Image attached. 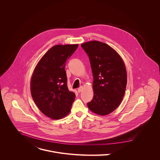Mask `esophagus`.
<instances>
[{
  "mask_svg": "<svg viewBox=\"0 0 160 160\" xmlns=\"http://www.w3.org/2000/svg\"><path fill=\"white\" fill-rule=\"evenodd\" d=\"M82 90H83V87L81 86V87H80L78 88V92H81L82 91Z\"/></svg>",
  "mask_w": 160,
  "mask_h": 160,
  "instance_id": "34e87169",
  "label": "esophagus"
}]
</instances>
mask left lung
Here are the masks:
<instances>
[{
    "mask_svg": "<svg viewBox=\"0 0 160 160\" xmlns=\"http://www.w3.org/2000/svg\"><path fill=\"white\" fill-rule=\"evenodd\" d=\"M81 47L88 56L94 78V97L87 106L98 115H108L118 107L125 92V64L120 55L105 43L90 41Z\"/></svg>",
    "mask_w": 160,
    "mask_h": 160,
    "instance_id": "left-lung-1",
    "label": "left lung"
}]
</instances>
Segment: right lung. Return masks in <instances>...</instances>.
<instances>
[{
  "label": "right lung",
  "mask_w": 160,
  "mask_h": 160,
  "mask_svg": "<svg viewBox=\"0 0 160 160\" xmlns=\"http://www.w3.org/2000/svg\"><path fill=\"white\" fill-rule=\"evenodd\" d=\"M78 46V44L54 45L39 61L32 77L33 99L44 115L52 119L66 117L75 100V93L67 87L64 68Z\"/></svg>",
  "instance_id": "right-lung-1"
}]
</instances>
